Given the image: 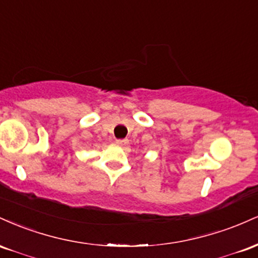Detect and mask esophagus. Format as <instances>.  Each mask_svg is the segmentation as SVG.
<instances>
[{"mask_svg":"<svg viewBox=\"0 0 258 258\" xmlns=\"http://www.w3.org/2000/svg\"><path fill=\"white\" fill-rule=\"evenodd\" d=\"M115 143H116L117 146H126V144L128 143V141H127V139H116Z\"/></svg>","mask_w":258,"mask_h":258,"instance_id":"34e87169","label":"esophagus"}]
</instances>
